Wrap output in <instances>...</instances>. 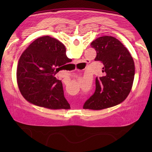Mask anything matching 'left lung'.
<instances>
[{
    "instance_id": "obj_1",
    "label": "left lung",
    "mask_w": 152,
    "mask_h": 152,
    "mask_svg": "<svg viewBox=\"0 0 152 152\" xmlns=\"http://www.w3.org/2000/svg\"><path fill=\"white\" fill-rule=\"evenodd\" d=\"M96 51L94 60L103 64V76L96 78V90L87 100L84 109L102 110L121 103L132 90L135 64L123 43L112 36H102L91 43Z\"/></svg>"
}]
</instances>
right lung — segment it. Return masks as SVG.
Listing matches in <instances>:
<instances>
[{
	"label": "right lung",
	"mask_w": 152,
	"mask_h": 152,
	"mask_svg": "<svg viewBox=\"0 0 152 152\" xmlns=\"http://www.w3.org/2000/svg\"><path fill=\"white\" fill-rule=\"evenodd\" d=\"M72 61L60 41L43 36L35 39L20 56L17 81L22 96L30 103L49 109H69L62 83L55 77Z\"/></svg>",
	"instance_id": "right-lung-1"
}]
</instances>
